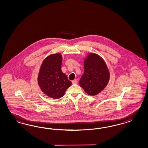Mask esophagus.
Instances as JSON below:
<instances>
[{
  "label": "esophagus",
  "mask_w": 148,
  "mask_h": 148,
  "mask_svg": "<svg viewBox=\"0 0 148 148\" xmlns=\"http://www.w3.org/2000/svg\"><path fill=\"white\" fill-rule=\"evenodd\" d=\"M72 84H77V80L76 79H75V80L72 81Z\"/></svg>",
  "instance_id": "1"
}]
</instances>
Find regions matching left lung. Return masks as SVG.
Here are the masks:
<instances>
[{
  "instance_id": "8db88e82",
  "label": "left lung",
  "mask_w": 148,
  "mask_h": 148,
  "mask_svg": "<svg viewBox=\"0 0 148 148\" xmlns=\"http://www.w3.org/2000/svg\"><path fill=\"white\" fill-rule=\"evenodd\" d=\"M84 73L79 85L90 95L99 94L105 88L110 79V73L103 59L90 53L84 61Z\"/></svg>"
}]
</instances>
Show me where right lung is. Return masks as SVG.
I'll return each instance as SVG.
<instances>
[{
  "instance_id": "1",
  "label": "right lung",
  "mask_w": 148,
  "mask_h": 148,
  "mask_svg": "<svg viewBox=\"0 0 148 148\" xmlns=\"http://www.w3.org/2000/svg\"><path fill=\"white\" fill-rule=\"evenodd\" d=\"M62 55L48 56L42 62L38 76V83L45 94L53 99L62 97L72 82L61 71Z\"/></svg>"
}]
</instances>
